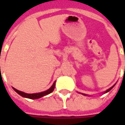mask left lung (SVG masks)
<instances>
[{"label": "left lung", "instance_id": "left-lung-1", "mask_svg": "<svg viewBox=\"0 0 125 125\" xmlns=\"http://www.w3.org/2000/svg\"><path fill=\"white\" fill-rule=\"evenodd\" d=\"M114 86H115V85H114V86H112V87H111V88H109V89H108L107 90H106V92H104V93H106V92H109V91H110V90L112 89V88H113V87H114ZM84 95H86V94H84Z\"/></svg>", "mask_w": 125, "mask_h": 125}]
</instances>
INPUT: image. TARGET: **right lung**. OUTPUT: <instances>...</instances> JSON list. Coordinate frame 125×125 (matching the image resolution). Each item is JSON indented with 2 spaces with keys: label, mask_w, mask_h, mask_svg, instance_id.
Instances as JSON below:
<instances>
[{
  "label": "right lung",
  "mask_w": 125,
  "mask_h": 125,
  "mask_svg": "<svg viewBox=\"0 0 125 125\" xmlns=\"http://www.w3.org/2000/svg\"><path fill=\"white\" fill-rule=\"evenodd\" d=\"M55 86V82H54V83L53 84L52 87L49 89H48L46 91L40 92V93H36V94H27V93H25V92H21V91H19L18 90L15 89V88H12L14 89L15 92H17L18 94L21 95V96L25 97V98H30V99H37V98H40L41 97L45 96V95H47V94L52 93L53 91V90H54Z\"/></svg>",
  "instance_id": "add662e5"
}]
</instances>
